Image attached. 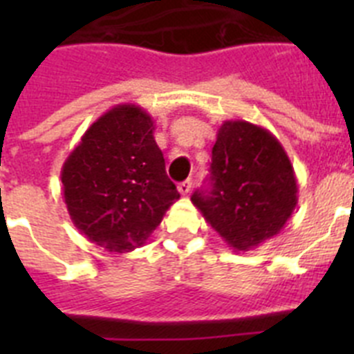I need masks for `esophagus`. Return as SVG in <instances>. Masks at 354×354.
Here are the masks:
<instances>
[{
  "instance_id": "esophagus-1",
  "label": "esophagus",
  "mask_w": 354,
  "mask_h": 354,
  "mask_svg": "<svg viewBox=\"0 0 354 354\" xmlns=\"http://www.w3.org/2000/svg\"><path fill=\"white\" fill-rule=\"evenodd\" d=\"M192 186H193L192 180L186 179V180H183V183H179V186H177V189H179L180 195H187V193L192 192Z\"/></svg>"
}]
</instances>
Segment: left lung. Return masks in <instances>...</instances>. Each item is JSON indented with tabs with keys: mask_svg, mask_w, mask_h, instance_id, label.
<instances>
[{
	"mask_svg": "<svg viewBox=\"0 0 354 354\" xmlns=\"http://www.w3.org/2000/svg\"><path fill=\"white\" fill-rule=\"evenodd\" d=\"M211 192L192 202L234 252L277 236L298 204V183L286 149L266 127L225 120L216 134Z\"/></svg>",
	"mask_w": 354,
	"mask_h": 354,
	"instance_id": "1",
	"label": "left lung"
}]
</instances>
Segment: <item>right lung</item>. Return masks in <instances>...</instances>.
<instances>
[{
  "label": "right lung",
  "mask_w": 354,
  "mask_h": 354,
  "mask_svg": "<svg viewBox=\"0 0 354 354\" xmlns=\"http://www.w3.org/2000/svg\"><path fill=\"white\" fill-rule=\"evenodd\" d=\"M154 129L140 106H113L84 131L62 167L72 223L108 252L145 245L180 196L168 179Z\"/></svg>",
  "instance_id": "obj_1"
}]
</instances>
